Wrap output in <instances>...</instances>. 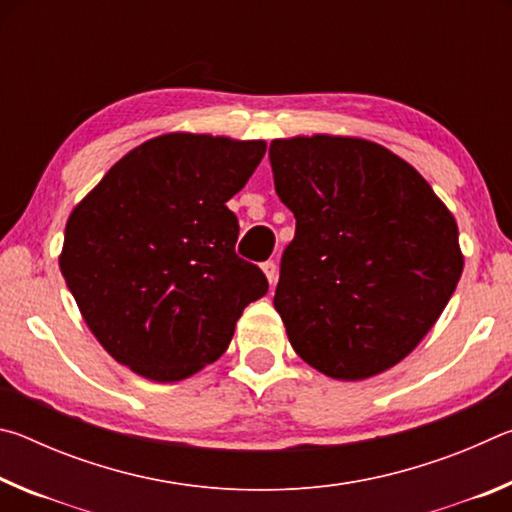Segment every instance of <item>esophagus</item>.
<instances>
[{
    "mask_svg": "<svg viewBox=\"0 0 512 512\" xmlns=\"http://www.w3.org/2000/svg\"><path fill=\"white\" fill-rule=\"evenodd\" d=\"M262 271H264L268 282H271V284L277 282V264L275 262H264L262 264Z\"/></svg>",
    "mask_w": 512,
    "mask_h": 512,
    "instance_id": "obj_1",
    "label": "esophagus"
}]
</instances>
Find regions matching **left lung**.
Segmentation results:
<instances>
[{
    "mask_svg": "<svg viewBox=\"0 0 512 512\" xmlns=\"http://www.w3.org/2000/svg\"><path fill=\"white\" fill-rule=\"evenodd\" d=\"M296 216L273 305L289 343L334 379H368L411 354L463 273L454 214L400 155L343 135L268 149Z\"/></svg>",
    "mask_w": 512,
    "mask_h": 512,
    "instance_id": "1",
    "label": "left lung"
}]
</instances>
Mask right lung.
Wrapping results in <instances>:
<instances>
[{"instance_id":"1","label":"right lung","mask_w":512,"mask_h":512,"mask_svg":"<svg viewBox=\"0 0 512 512\" xmlns=\"http://www.w3.org/2000/svg\"><path fill=\"white\" fill-rule=\"evenodd\" d=\"M266 142L167 133L135 146L69 214L58 264L112 359L151 381L196 375L228 350L268 282L237 257L228 203Z\"/></svg>"}]
</instances>
